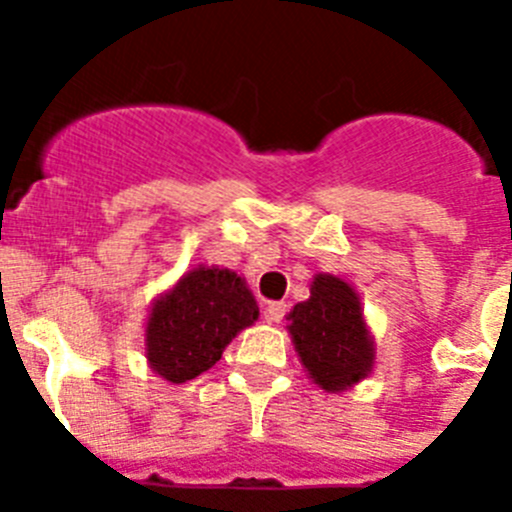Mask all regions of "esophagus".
I'll return each mask as SVG.
<instances>
[{
	"instance_id": "obj_1",
	"label": "esophagus",
	"mask_w": 512,
	"mask_h": 512,
	"mask_svg": "<svg viewBox=\"0 0 512 512\" xmlns=\"http://www.w3.org/2000/svg\"><path fill=\"white\" fill-rule=\"evenodd\" d=\"M284 315H287V305H284V302H269L264 310L266 323H282Z\"/></svg>"
}]
</instances>
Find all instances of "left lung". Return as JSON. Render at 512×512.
<instances>
[{
  "mask_svg": "<svg viewBox=\"0 0 512 512\" xmlns=\"http://www.w3.org/2000/svg\"><path fill=\"white\" fill-rule=\"evenodd\" d=\"M289 333L312 382L341 392L372 372L374 343L366 330L361 302L341 279L318 274L310 300L289 312Z\"/></svg>",
  "mask_w": 512,
  "mask_h": 512,
  "instance_id": "left-lung-1",
  "label": "left lung"
}]
</instances>
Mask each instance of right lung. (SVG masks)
Masks as SVG:
<instances>
[{"instance_id": "1", "label": "right lung", "mask_w": 512, "mask_h": 512, "mask_svg": "<svg viewBox=\"0 0 512 512\" xmlns=\"http://www.w3.org/2000/svg\"><path fill=\"white\" fill-rule=\"evenodd\" d=\"M256 318V300L235 271L215 266L189 271L151 310L146 328L151 369L174 384L200 377Z\"/></svg>"}]
</instances>
